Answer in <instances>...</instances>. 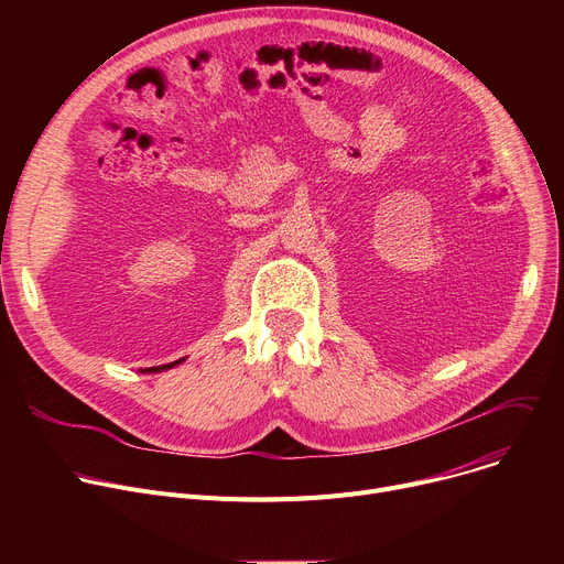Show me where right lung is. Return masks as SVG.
Returning a JSON list of instances; mask_svg holds the SVG:
<instances>
[{"mask_svg":"<svg viewBox=\"0 0 564 564\" xmlns=\"http://www.w3.org/2000/svg\"><path fill=\"white\" fill-rule=\"evenodd\" d=\"M175 364H181V361H175ZM175 364H169V366H162V368H148V370H151V372H153V370H155V372H160V370H166V368H173V366H175Z\"/></svg>","mask_w":564,"mask_h":564,"instance_id":"right-lung-1","label":"right lung"}]
</instances>
